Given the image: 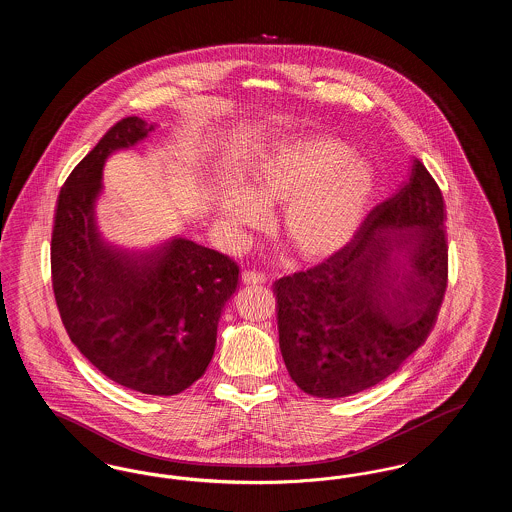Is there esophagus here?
<instances>
[{
	"label": "esophagus",
	"mask_w": 512,
	"mask_h": 512,
	"mask_svg": "<svg viewBox=\"0 0 512 512\" xmlns=\"http://www.w3.org/2000/svg\"><path fill=\"white\" fill-rule=\"evenodd\" d=\"M242 282L247 286H261L267 282V276L263 272H255V270H244L242 272Z\"/></svg>",
	"instance_id": "obj_1"
}]
</instances>
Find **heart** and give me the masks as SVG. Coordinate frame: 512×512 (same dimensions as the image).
Returning <instances> with one entry per match:
<instances>
[{
	"label": "heart",
	"instance_id": "heart-1",
	"mask_svg": "<svg viewBox=\"0 0 512 512\" xmlns=\"http://www.w3.org/2000/svg\"><path fill=\"white\" fill-rule=\"evenodd\" d=\"M374 178L365 161L330 136L278 147L247 178V194L226 190L219 213L236 230L259 228L263 207L284 203L280 228L293 253L307 261L336 253L363 219Z\"/></svg>",
	"mask_w": 512,
	"mask_h": 512
}]
</instances>
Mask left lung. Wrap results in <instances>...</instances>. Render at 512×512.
I'll return each instance as SVG.
<instances>
[{"label":"left lung","instance_id":"1","mask_svg":"<svg viewBox=\"0 0 512 512\" xmlns=\"http://www.w3.org/2000/svg\"><path fill=\"white\" fill-rule=\"evenodd\" d=\"M445 220L438 182L413 159L409 180L347 244L272 284L280 351L301 390L322 399L368 390L424 345L447 290ZM416 237L410 263L391 264L390 251Z\"/></svg>","mask_w":512,"mask_h":512}]
</instances>
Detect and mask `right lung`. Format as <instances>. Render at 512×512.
I'll return each mask as SVG.
<instances>
[{"mask_svg": "<svg viewBox=\"0 0 512 512\" xmlns=\"http://www.w3.org/2000/svg\"><path fill=\"white\" fill-rule=\"evenodd\" d=\"M151 130L140 117L113 124L61 186L51 286L69 338L92 365L124 388L176 395L211 363L220 311L238 288L240 268L184 238L140 257L99 242L94 199L103 163Z\"/></svg>", "mask_w": 512, "mask_h": 512, "instance_id": "right-lung-1", "label": "right lung"}]
</instances>
